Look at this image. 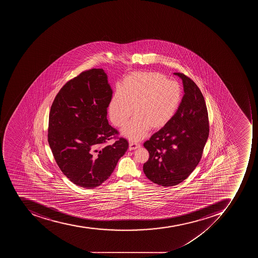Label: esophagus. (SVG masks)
<instances>
[{
    "label": "esophagus",
    "instance_id": "34e87169",
    "mask_svg": "<svg viewBox=\"0 0 258 258\" xmlns=\"http://www.w3.org/2000/svg\"><path fill=\"white\" fill-rule=\"evenodd\" d=\"M140 144H136V143L131 142L130 144H129V150H136V149L140 148Z\"/></svg>",
    "mask_w": 258,
    "mask_h": 258
}]
</instances>
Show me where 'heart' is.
Masks as SVG:
<instances>
[{
  "mask_svg": "<svg viewBox=\"0 0 258 258\" xmlns=\"http://www.w3.org/2000/svg\"><path fill=\"white\" fill-rule=\"evenodd\" d=\"M181 90L177 82L158 73H136L124 81L110 100L108 114L114 126H123L122 136L140 141L149 129L160 130L166 126L178 110Z\"/></svg>",
  "mask_w": 258,
  "mask_h": 258,
  "instance_id": "b5f03b06",
  "label": "heart"
}]
</instances>
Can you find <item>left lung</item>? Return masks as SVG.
I'll use <instances>...</instances> for the list:
<instances>
[{
    "instance_id": "obj_1",
    "label": "left lung",
    "mask_w": 258,
    "mask_h": 258,
    "mask_svg": "<svg viewBox=\"0 0 258 258\" xmlns=\"http://www.w3.org/2000/svg\"><path fill=\"white\" fill-rule=\"evenodd\" d=\"M184 96L178 110L166 126L144 143L149 158L144 173L161 186L182 182L195 170L203 156L209 136V120L205 100L198 85L181 73Z\"/></svg>"
}]
</instances>
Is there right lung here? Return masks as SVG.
I'll list each match as a JSON object with an SVG mask.
<instances>
[{
	"label": "right lung",
	"mask_w": 258,
	"mask_h": 258,
	"mask_svg": "<svg viewBox=\"0 0 258 258\" xmlns=\"http://www.w3.org/2000/svg\"><path fill=\"white\" fill-rule=\"evenodd\" d=\"M107 75L92 69L68 81L55 96L49 114L47 140L57 165L78 186L102 185L126 152V139L108 123L112 98Z\"/></svg>",
	"instance_id": "obj_1"
}]
</instances>
